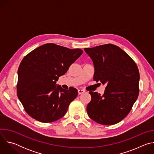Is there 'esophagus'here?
Instances as JSON below:
<instances>
[{"label": "esophagus", "mask_w": 154, "mask_h": 154, "mask_svg": "<svg viewBox=\"0 0 154 154\" xmlns=\"http://www.w3.org/2000/svg\"><path fill=\"white\" fill-rule=\"evenodd\" d=\"M84 92H85V90H81V89L78 90V94H83Z\"/></svg>", "instance_id": "esophagus-1"}]
</instances>
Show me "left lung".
Here are the masks:
<instances>
[{"instance_id": "8db88e82", "label": "left lung", "mask_w": 154, "mask_h": 154, "mask_svg": "<svg viewBox=\"0 0 154 154\" xmlns=\"http://www.w3.org/2000/svg\"><path fill=\"white\" fill-rule=\"evenodd\" d=\"M84 50L93 61V80L106 85L102 96L89 92L91 100L87 105V113L98 124H117L127 116L138 98L140 73L137 65L125 52L112 44Z\"/></svg>"}]
</instances>
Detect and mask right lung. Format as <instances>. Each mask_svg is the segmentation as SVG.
<instances>
[{
	"instance_id": "right-lung-1",
	"label": "right lung",
	"mask_w": 154,
	"mask_h": 154,
	"mask_svg": "<svg viewBox=\"0 0 154 154\" xmlns=\"http://www.w3.org/2000/svg\"><path fill=\"white\" fill-rule=\"evenodd\" d=\"M82 53L80 49L48 43L24 57L17 71V95L29 116L46 123L65 115L78 91L73 87L63 89L56 82Z\"/></svg>"
}]
</instances>
